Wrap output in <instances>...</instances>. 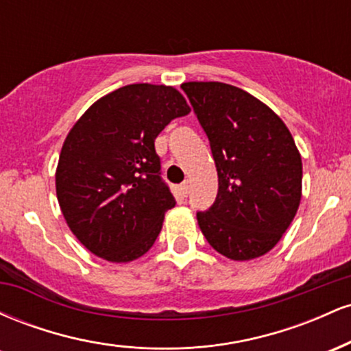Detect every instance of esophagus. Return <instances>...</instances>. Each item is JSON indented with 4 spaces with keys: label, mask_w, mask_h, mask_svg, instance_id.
<instances>
[{
    "label": "esophagus",
    "mask_w": 351,
    "mask_h": 351,
    "mask_svg": "<svg viewBox=\"0 0 351 351\" xmlns=\"http://www.w3.org/2000/svg\"><path fill=\"white\" fill-rule=\"evenodd\" d=\"M181 193H183V196H188V193H189V183H188V180H184L183 183H181Z\"/></svg>",
    "instance_id": "1"
}]
</instances>
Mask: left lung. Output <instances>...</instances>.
<instances>
[{"mask_svg":"<svg viewBox=\"0 0 351 351\" xmlns=\"http://www.w3.org/2000/svg\"><path fill=\"white\" fill-rule=\"evenodd\" d=\"M217 170L215 204L198 213L211 247L231 261L264 256L280 241L302 198V158L272 108L223 82H184Z\"/></svg>","mask_w":351,"mask_h":351,"instance_id":"obj_1","label":"left lung"}]
</instances>
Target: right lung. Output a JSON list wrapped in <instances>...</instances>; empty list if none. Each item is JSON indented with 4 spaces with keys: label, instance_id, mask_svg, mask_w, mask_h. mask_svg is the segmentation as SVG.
I'll return each mask as SVG.
<instances>
[{
    "label": "right lung",
    "instance_id": "add662e5",
    "mask_svg": "<svg viewBox=\"0 0 351 351\" xmlns=\"http://www.w3.org/2000/svg\"><path fill=\"white\" fill-rule=\"evenodd\" d=\"M191 110L171 86L130 84L100 97L64 140L56 195L80 244L108 263L152 247L176 201L160 178L155 138Z\"/></svg>",
    "mask_w": 351,
    "mask_h": 351
}]
</instances>
